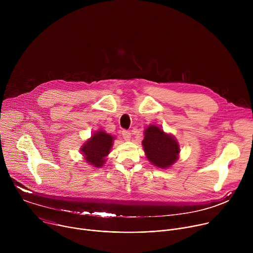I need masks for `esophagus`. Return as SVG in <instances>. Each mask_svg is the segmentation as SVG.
Masks as SVG:
<instances>
[{
    "mask_svg": "<svg viewBox=\"0 0 253 253\" xmlns=\"http://www.w3.org/2000/svg\"><path fill=\"white\" fill-rule=\"evenodd\" d=\"M122 136H123L125 141H129L131 139V133L129 131H126V130L122 131Z\"/></svg>",
    "mask_w": 253,
    "mask_h": 253,
    "instance_id": "34e87169",
    "label": "esophagus"
}]
</instances>
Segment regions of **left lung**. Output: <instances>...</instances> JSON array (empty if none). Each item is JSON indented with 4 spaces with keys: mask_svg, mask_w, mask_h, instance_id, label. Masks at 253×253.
<instances>
[{
    "mask_svg": "<svg viewBox=\"0 0 253 253\" xmlns=\"http://www.w3.org/2000/svg\"><path fill=\"white\" fill-rule=\"evenodd\" d=\"M142 146L149 162L158 168H170L179 159L178 141L157 125H149L144 130Z\"/></svg>",
    "mask_w": 253,
    "mask_h": 253,
    "instance_id": "8db88e82",
    "label": "left lung"
}]
</instances>
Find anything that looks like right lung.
<instances>
[{
	"label": "right lung",
	"instance_id": "right-lung-1",
	"mask_svg": "<svg viewBox=\"0 0 253 253\" xmlns=\"http://www.w3.org/2000/svg\"><path fill=\"white\" fill-rule=\"evenodd\" d=\"M115 137L106 133L104 130L94 132L80 148L85 162L95 168H101L106 157L111 152Z\"/></svg>",
	"mask_w": 253,
	"mask_h": 253
}]
</instances>
